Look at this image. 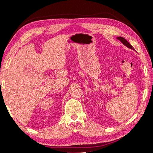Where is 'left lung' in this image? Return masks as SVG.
Here are the masks:
<instances>
[{"label": "left lung", "instance_id": "left-lung-1", "mask_svg": "<svg viewBox=\"0 0 153 153\" xmlns=\"http://www.w3.org/2000/svg\"><path fill=\"white\" fill-rule=\"evenodd\" d=\"M117 39L118 40H119L120 41H121V42L124 45L126 46V47H127L128 48L135 50V49H134L133 47H132V46L128 42V41H126V39H125L124 38H123V37H117Z\"/></svg>", "mask_w": 153, "mask_h": 153}]
</instances>
